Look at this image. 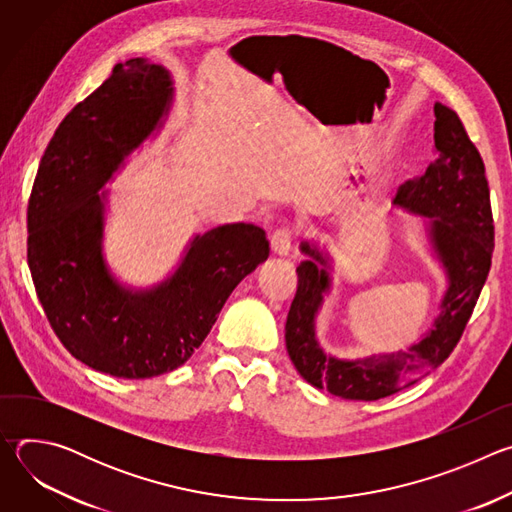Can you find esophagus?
I'll return each mask as SVG.
<instances>
[{"label":"esophagus","instance_id":"esophagus-1","mask_svg":"<svg viewBox=\"0 0 512 512\" xmlns=\"http://www.w3.org/2000/svg\"><path fill=\"white\" fill-rule=\"evenodd\" d=\"M269 245H271L273 257H287L289 251H291V233L285 231V229L275 231Z\"/></svg>","mask_w":512,"mask_h":512}]
</instances>
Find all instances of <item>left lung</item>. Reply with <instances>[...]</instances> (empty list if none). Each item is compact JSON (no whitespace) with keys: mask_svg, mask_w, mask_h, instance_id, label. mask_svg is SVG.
I'll return each instance as SVG.
<instances>
[{"mask_svg":"<svg viewBox=\"0 0 512 512\" xmlns=\"http://www.w3.org/2000/svg\"><path fill=\"white\" fill-rule=\"evenodd\" d=\"M433 154L421 176L403 184L395 206L421 216L433 259L446 275L431 328L399 350L360 358L328 354L316 334V318L332 291V255L318 241L302 243L298 291L285 322V346L298 373L316 389L352 399L377 401L415 385L456 348L490 271L494 225L484 162L460 117L433 105Z\"/></svg>","mask_w":512,"mask_h":512,"instance_id":"obj_1","label":"left lung"}]
</instances>
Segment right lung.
Wrapping results in <instances>:
<instances>
[{"mask_svg":"<svg viewBox=\"0 0 512 512\" xmlns=\"http://www.w3.org/2000/svg\"><path fill=\"white\" fill-rule=\"evenodd\" d=\"M172 103L174 81L162 64H117L54 131L28 202V265L52 330L77 360L117 379L182 367L233 289L269 257L263 229L231 223L196 233L154 285H127L107 265L111 190L102 188L162 131Z\"/></svg>","mask_w":512,"mask_h":512,"instance_id":"add662e5","label":"right lung"}]
</instances>
